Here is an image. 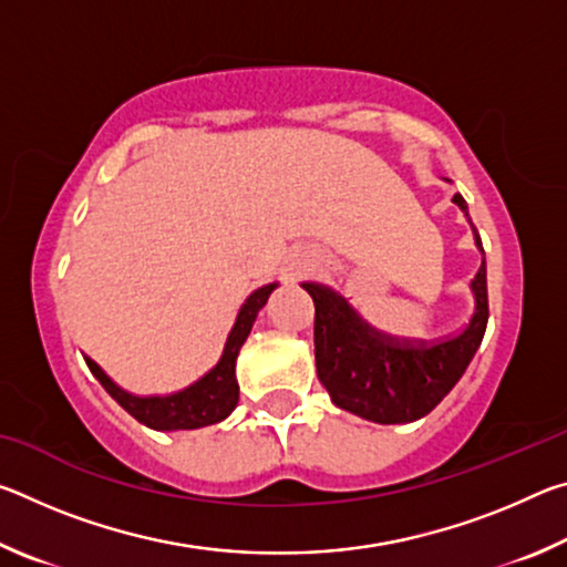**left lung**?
<instances>
[{"label": "left lung", "instance_id": "left-lung-1", "mask_svg": "<svg viewBox=\"0 0 567 567\" xmlns=\"http://www.w3.org/2000/svg\"><path fill=\"white\" fill-rule=\"evenodd\" d=\"M453 203L470 223L463 195H455ZM473 233L475 245L483 252L475 227ZM302 287L315 302V364L320 382L334 405L380 425L425 417L463 378L487 328L485 260L470 282L475 292L473 318L455 338L433 344L390 338L370 328L328 287L312 282Z\"/></svg>", "mask_w": 567, "mask_h": 567}]
</instances>
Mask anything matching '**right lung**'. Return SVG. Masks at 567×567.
<instances>
[{"mask_svg":"<svg viewBox=\"0 0 567 567\" xmlns=\"http://www.w3.org/2000/svg\"><path fill=\"white\" fill-rule=\"evenodd\" d=\"M277 282H270L247 297L245 305L239 307L233 330L227 334L225 350L213 370H207L197 382H192L185 390L172 392V395H152L140 398L132 392L122 390L107 372H104L97 362L87 360V368L92 375L100 380V385L110 392V395L120 402V405L130 412L134 420L152 430H162V433H175V430H197L223 422L229 412L237 408L239 400V385L235 378V362L237 354L243 350L249 330L257 320V312L262 310L267 297L272 295Z\"/></svg>","mask_w":567,"mask_h":567,"instance_id":"add662e5","label":"right lung"}]
</instances>
